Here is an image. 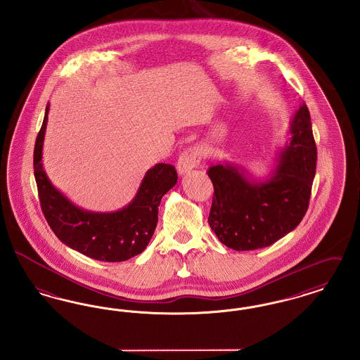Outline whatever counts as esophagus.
Returning a JSON list of instances; mask_svg holds the SVG:
<instances>
[{
  "instance_id": "esophagus-1",
  "label": "esophagus",
  "mask_w": 360,
  "mask_h": 360,
  "mask_svg": "<svg viewBox=\"0 0 360 360\" xmlns=\"http://www.w3.org/2000/svg\"><path fill=\"white\" fill-rule=\"evenodd\" d=\"M201 150L200 147L197 146H193V147H188L186 148L181 156L178 159V163H176V169L178 172L182 175V174H188L191 172L193 169H195L200 162H201Z\"/></svg>"
}]
</instances>
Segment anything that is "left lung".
<instances>
[{
	"mask_svg": "<svg viewBox=\"0 0 360 360\" xmlns=\"http://www.w3.org/2000/svg\"><path fill=\"white\" fill-rule=\"evenodd\" d=\"M290 134V143L266 181H255L231 163L209 167L214 194L207 223L226 247L236 251L269 247L302 221L317 162L305 103L294 115Z\"/></svg>",
	"mask_w": 360,
	"mask_h": 360,
	"instance_id": "1",
	"label": "left lung"
}]
</instances>
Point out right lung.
Listing matches in <instances>:
<instances>
[{"label":"right lung","instance_id":"add662e5","mask_svg":"<svg viewBox=\"0 0 360 360\" xmlns=\"http://www.w3.org/2000/svg\"><path fill=\"white\" fill-rule=\"evenodd\" d=\"M49 120V105L36 137L34 172L43 214L56 238L70 248L101 262H124L141 254L158 224L162 197L175 186V167L158 163L146 172L131 204L112 213L81 209L52 186L43 170L41 151Z\"/></svg>","mask_w":360,"mask_h":360}]
</instances>
